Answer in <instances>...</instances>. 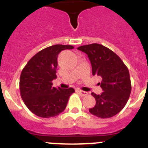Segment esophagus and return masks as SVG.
Segmentation results:
<instances>
[{
	"instance_id": "1",
	"label": "esophagus",
	"mask_w": 148,
	"mask_h": 148,
	"mask_svg": "<svg viewBox=\"0 0 148 148\" xmlns=\"http://www.w3.org/2000/svg\"><path fill=\"white\" fill-rule=\"evenodd\" d=\"M78 92L82 96H86V95H88V92H85V91H83V90H78Z\"/></svg>"
}]
</instances>
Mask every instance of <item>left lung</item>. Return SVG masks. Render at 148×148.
Listing matches in <instances>:
<instances>
[{
	"instance_id": "8db88e82",
	"label": "left lung",
	"mask_w": 148,
	"mask_h": 148,
	"mask_svg": "<svg viewBox=\"0 0 148 148\" xmlns=\"http://www.w3.org/2000/svg\"><path fill=\"white\" fill-rule=\"evenodd\" d=\"M77 49L87 55L92 75L101 77L99 83L103 90L100 95L92 92L95 105L90 113L101 119L110 118L125 108L131 92L127 67L113 51L99 44L81 46Z\"/></svg>"
}]
</instances>
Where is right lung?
Here are the masks:
<instances>
[{"instance_id":"obj_1","label":"right lung","mask_w":148,"mask_h":148,"mask_svg":"<svg viewBox=\"0 0 148 148\" xmlns=\"http://www.w3.org/2000/svg\"><path fill=\"white\" fill-rule=\"evenodd\" d=\"M71 45H56L40 50L24 66L20 77V92L23 102L32 113L42 118L58 116L64 110L69 98L75 92L53 87L57 78L58 56L62 50L73 49Z\"/></svg>"}]
</instances>
